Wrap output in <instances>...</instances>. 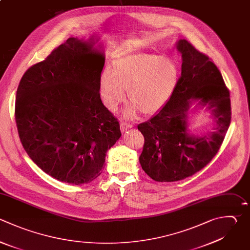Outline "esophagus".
<instances>
[{
	"label": "esophagus",
	"mask_w": 250,
	"mask_h": 250,
	"mask_svg": "<svg viewBox=\"0 0 250 250\" xmlns=\"http://www.w3.org/2000/svg\"><path fill=\"white\" fill-rule=\"evenodd\" d=\"M120 127H121V131L125 132L128 129H131L133 127V124L132 123H127V122H121Z\"/></svg>",
	"instance_id": "esophagus-1"
}]
</instances>
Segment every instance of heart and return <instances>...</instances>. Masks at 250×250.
<instances>
[{"instance_id":"obj_1","label":"heart","mask_w":250,"mask_h":250,"mask_svg":"<svg viewBox=\"0 0 250 250\" xmlns=\"http://www.w3.org/2000/svg\"><path fill=\"white\" fill-rule=\"evenodd\" d=\"M181 80V66L171 58L157 53L140 52L117 58L112 72L101 75L100 91L109 110H116L125 100L127 90L130 105L127 117H134L140 109L150 115L161 110L172 99Z\"/></svg>"}]
</instances>
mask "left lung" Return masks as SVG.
Listing matches in <instances>:
<instances>
[{
    "instance_id": "left-lung-1",
    "label": "left lung",
    "mask_w": 250,
    "mask_h": 250,
    "mask_svg": "<svg viewBox=\"0 0 250 250\" xmlns=\"http://www.w3.org/2000/svg\"><path fill=\"white\" fill-rule=\"evenodd\" d=\"M182 55L180 84L169 103L148 121L138 125L145 144L143 170L156 182H175L192 176L218 152L230 123L229 92L221 72L206 55L185 39L177 42ZM192 103L212 114L211 131L194 136L187 130Z\"/></svg>"
}]
</instances>
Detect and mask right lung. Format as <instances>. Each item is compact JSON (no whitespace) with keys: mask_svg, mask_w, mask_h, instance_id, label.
<instances>
[{"mask_svg":"<svg viewBox=\"0 0 250 250\" xmlns=\"http://www.w3.org/2000/svg\"><path fill=\"white\" fill-rule=\"evenodd\" d=\"M96 42L67 39L27 69L17 91L16 122L25 151L45 173L73 185L102 174L106 151L121 136L101 100L104 55Z\"/></svg>","mask_w":250,"mask_h":250,"instance_id":"add662e5","label":"right lung"}]
</instances>
